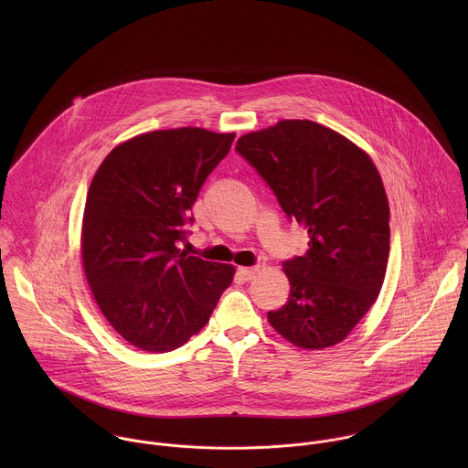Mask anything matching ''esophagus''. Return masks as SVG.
Here are the masks:
<instances>
[{
    "instance_id": "34e87169",
    "label": "esophagus",
    "mask_w": 468,
    "mask_h": 468,
    "mask_svg": "<svg viewBox=\"0 0 468 468\" xmlns=\"http://www.w3.org/2000/svg\"><path fill=\"white\" fill-rule=\"evenodd\" d=\"M238 273H239V277H241L243 281H252L254 275L258 273V268L239 267L238 268Z\"/></svg>"
}]
</instances>
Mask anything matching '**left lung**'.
Returning <instances> with one entry per match:
<instances>
[{
	"instance_id": "1",
	"label": "left lung",
	"mask_w": 468,
	"mask_h": 468,
	"mask_svg": "<svg viewBox=\"0 0 468 468\" xmlns=\"http://www.w3.org/2000/svg\"><path fill=\"white\" fill-rule=\"evenodd\" d=\"M286 216L308 230V250L282 263L290 295L271 328L303 349L342 342L378 299L389 260V201L371 156L312 121H279L239 136Z\"/></svg>"
}]
</instances>
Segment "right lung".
<instances>
[{"mask_svg": "<svg viewBox=\"0 0 468 468\" xmlns=\"http://www.w3.org/2000/svg\"><path fill=\"white\" fill-rule=\"evenodd\" d=\"M236 133L156 130L115 145L88 189L80 256L91 295L126 342L165 353L200 334L236 268L176 247Z\"/></svg>", "mask_w": 468, "mask_h": 468, "instance_id": "right-lung-1", "label": "right lung"}]
</instances>
